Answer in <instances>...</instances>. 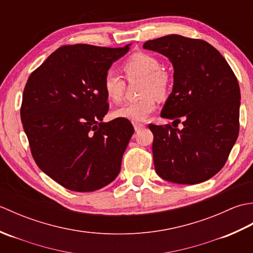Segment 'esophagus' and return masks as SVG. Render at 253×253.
Instances as JSON below:
<instances>
[{
	"label": "esophagus",
	"instance_id": "esophagus-1",
	"mask_svg": "<svg viewBox=\"0 0 253 253\" xmlns=\"http://www.w3.org/2000/svg\"><path fill=\"white\" fill-rule=\"evenodd\" d=\"M132 125H133V128H135V130H136V131L142 129V128L144 127L143 124H141V123H138V122H133V123H132Z\"/></svg>",
	"mask_w": 253,
	"mask_h": 253
}]
</instances>
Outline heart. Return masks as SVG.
Wrapping results in <instances>:
<instances>
[{
    "label": "heart",
    "mask_w": 253,
    "mask_h": 253,
    "mask_svg": "<svg viewBox=\"0 0 253 253\" xmlns=\"http://www.w3.org/2000/svg\"><path fill=\"white\" fill-rule=\"evenodd\" d=\"M123 71L128 82L140 78L139 95L141 98L128 102L113 112V116L132 122L147 120L155 110V98L163 99L169 88V77L162 71V65L157 57L144 52H136L123 63ZM106 98L112 102H120L125 92L126 82L114 69H107L102 80Z\"/></svg>",
    "instance_id": "b5f03b06"
}]
</instances>
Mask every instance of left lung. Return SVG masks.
<instances>
[{"mask_svg": "<svg viewBox=\"0 0 253 253\" xmlns=\"http://www.w3.org/2000/svg\"><path fill=\"white\" fill-rule=\"evenodd\" d=\"M168 56L174 87L161 116L176 127L149 124L154 168L163 179L195 185L226 163L239 132L240 89L233 69L215 47L201 39L169 35L144 42Z\"/></svg>", "mask_w": 253, "mask_h": 253, "instance_id": "obj_1", "label": "left lung"}]
</instances>
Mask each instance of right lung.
Returning <instances> with one entry per match:
<instances>
[{
  "label": "right lung",
  "mask_w": 253,
  "mask_h": 253,
  "mask_svg": "<svg viewBox=\"0 0 253 253\" xmlns=\"http://www.w3.org/2000/svg\"><path fill=\"white\" fill-rule=\"evenodd\" d=\"M129 46L63 45L31 73L20 117L39 169L66 189L89 192L120 174L131 123H102L109 102L104 74Z\"/></svg>",
  "instance_id": "right-lung-1"
}]
</instances>
